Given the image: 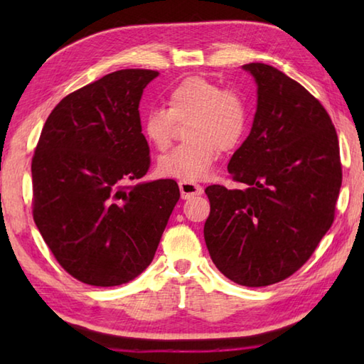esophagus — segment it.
Instances as JSON below:
<instances>
[{"label":"esophagus","mask_w":364,"mask_h":364,"mask_svg":"<svg viewBox=\"0 0 364 364\" xmlns=\"http://www.w3.org/2000/svg\"><path fill=\"white\" fill-rule=\"evenodd\" d=\"M180 186V192L183 198H191L194 196H202L203 194V188L200 184L196 183H189V181H180L178 183Z\"/></svg>","instance_id":"obj_1"}]
</instances>
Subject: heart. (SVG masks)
<instances>
[{
  "label": "heart",
  "mask_w": 364,
  "mask_h": 364,
  "mask_svg": "<svg viewBox=\"0 0 364 364\" xmlns=\"http://www.w3.org/2000/svg\"><path fill=\"white\" fill-rule=\"evenodd\" d=\"M249 111L241 94L196 76L168 94V107L156 106L144 115V133L153 146L166 150L176 122L186 123V142L162 154L159 172L180 181H200L210 173L218 149L227 151L241 141Z\"/></svg>",
  "instance_id": "1"
}]
</instances>
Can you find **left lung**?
Here are the masks:
<instances>
[{
    "label": "left lung",
    "mask_w": 364,
    "mask_h": 364,
    "mask_svg": "<svg viewBox=\"0 0 364 364\" xmlns=\"http://www.w3.org/2000/svg\"><path fill=\"white\" fill-rule=\"evenodd\" d=\"M257 82L249 137L228 162L244 189L213 184L203 235L220 272L259 288L305 264L335 219L343 172L336 129L323 106L275 67L242 65Z\"/></svg>",
    "instance_id": "8db88e82"
}]
</instances>
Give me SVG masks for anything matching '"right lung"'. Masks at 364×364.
Listing matches in <instances>:
<instances>
[{
    "label": "right lung",
    "instance_id": "right-lung-1",
    "mask_svg": "<svg viewBox=\"0 0 364 364\" xmlns=\"http://www.w3.org/2000/svg\"><path fill=\"white\" fill-rule=\"evenodd\" d=\"M158 75L127 68L72 92L36 146L34 222L59 264L86 284L141 275L180 198L173 180L131 184L150 167L139 103Z\"/></svg>",
    "mask_w": 364,
    "mask_h": 364
}]
</instances>
